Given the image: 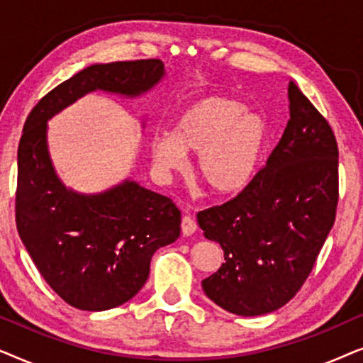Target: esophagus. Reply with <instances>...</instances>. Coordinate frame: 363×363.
Returning <instances> with one entry per match:
<instances>
[{"mask_svg": "<svg viewBox=\"0 0 363 363\" xmlns=\"http://www.w3.org/2000/svg\"><path fill=\"white\" fill-rule=\"evenodd\" d=\"M196 231V223L190 215H185L182 220V233L183 236H191Z\"/></svg>", "mask_w": 363, "mask_h": 363, "instance_id": "esophagus-1", "label": "esophagus"}]
</instances>
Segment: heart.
<instances>
[{
    "label": "heart",
    "instance_id": "obj_1",
    "mask_svg": "<svg viewBox=\"0 0 363 363\" xmlns=\"http://www.w3.org/2000/svg\"><path fill=\"white\" fill-rule=\"evenodd\" d=\"M264 140L261 113L233 99L208 96L180 113L172 133H155L148 147L153 165L163 175L183 170L186 153H196L198 177L215 193L230 195L255 178Z\"/></svg>",
    "mask_w": 363,
    "mask_h": 363
}]
</instances>
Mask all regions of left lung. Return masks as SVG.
Wrapping results in <instances>:
<instances>
[{
	"label": "left lung",
	"mask_w": 363,
	"mask_h": 363,
	"mask_svg": "<svg viewBox=\"0 0 363 363\" xmlns=\"http://www.w3.org/2000/svg\"><path fill=\"white\" fill-rule=\"evenodd\" d=\"M289 122L266 167L233 200L196 215L225 262L201 281L236 315L269 314L301 289L335 221L339 148L329 122L294 82Z\"/></svg>",
	"instance_id": "8db88e82"
}]
</instances>
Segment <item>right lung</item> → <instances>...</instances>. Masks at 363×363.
<instances>
[{
	"label": "right lung",
	"instance_id": "1",
	"mask_svg": "<svg viewBox=\"0 0 363 363\" xmlns=\"http://www.w3.org/2000/svg\"><path fill=\"white\" fill-rule=\"evenodd\" d=\"M165 76L160 59L94 64L36 104L18 147L16 226L38 271L69 306L107 311L142 289L158 247L180 236L170 198L123 180L102 193H77L54 170L48 121L89 92L138 97Z\"/></svg>",
	"mask_w": 363,
	"mask_h": 363
}]
</instances>
